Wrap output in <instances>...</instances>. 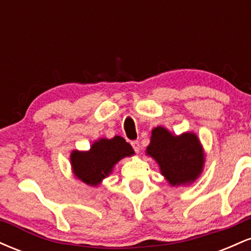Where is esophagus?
<instances>
[{
  "mask_svg": "<svg viewBox=\"0 0 251 251\" xmlns=\"http://www.w3.org/2000/svg\"><path fill=\"white\" fill-rule=\"evenodd\" d=\"M131 145H132V148H133L134 151L137 152V153H139V152H140V144H139V142H138V140H133V142L131 143Z\"/></svg>",
  "mask_w": 251,
  "mask_h": 251,
  "instance_id": "obj_1",
  "label": "esophagus"
}]
</instances>
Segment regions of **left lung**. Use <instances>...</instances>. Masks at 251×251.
<instances>
[{
    "label": "left lung",
    "mask_w": 251,
    "mask_h": 251,
    "mask_svg": "<svg viewBox=\"0 0 251 251\" xmlns=\"http://www.w3.org/2000/svg\"><path fill=\"white\" fill-rule=\"evenodd\" d=\"M146 154L158 163L162 175L172 186L195 181L203 171L205 162L197 135L192 132L174 135L162 126L152 129Z\"/></svg>",
    "instance_id": "left-lung-1"
}]
</instances>
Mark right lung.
I'll return each instance as SVG.
<instances>
[{"instance_id": "1", "label": "right lung", "mask_w": 251, "mask_h": 251, "mask_svg": "<svg viewBox=\"0 0 251 251\" xmlns=\"http://www.w3.org/2000/svg\"><path fill=\"white\" fill-rule=\"evenodd\" d=\"M133 154L132 146L123 137L101 138L92 144L88 151H72V170L77 179L87 185L97 186L111 174L119 160Z\"/></svg>"}]
</instances>
